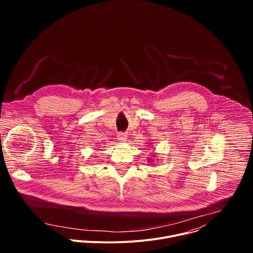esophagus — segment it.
<instances>
[{
    "mask_svg": "<svg viewBox=\"0 0 253 253\" xmlns=\"http://www.w3.org/2000/svg\"><path fill=\"white\" fill-rule=\"evenodd\" d=\"M117 139H118L119 141H121V142L126 141V140H127V135H126L125 133H123V132H119V133L117 134Z\"/></svg>",
    "mask_w": 253,
    "mask_h": 253,
    "instance_id": "esophagus-1",
    "label": "esophagus"
}]
</instances>
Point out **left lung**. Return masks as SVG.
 <instances>
[{"label": "left lung", "instance_id": "obj_1", "mask_svg": "<svg viewBox=\"0 0 253 253\" xmlns=\"http://www.w3.org/2000/svg\"><path fill=\"white\" fill-rule=\"evenodd\" d=\"M146 146H149V147H151V143H148V144H147V145H146ZM148 158H149V157H148ZM148 160H149V162H152V163H153V162H154V161H153V160H152V158H149V159H148ZM156 160H158V159H156Z\"/></svg>", "mask_w": 253, "mask_h": 253}]
</instances>
